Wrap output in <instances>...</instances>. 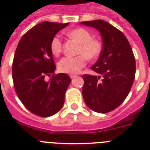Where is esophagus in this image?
I'll list each match as a JSON object with an SVG mask.
<instances>
[{"mask_svg": "<svg viewBox=\"0 0 150 150\" xmlns=\"http://www.w3.org/2000/svg\"><path fill=\"white\" fill-rule=\"evenodd\" d=\"M70 78H72V79H73V78H76V75H73V74H72V75H70Z\"/></svg>", "mask_w": 150, "mask_h": 150, "instance_id": "esophagus-1", "label": "esophagus"}]
</instances>
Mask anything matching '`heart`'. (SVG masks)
<instances>
[{"label": "heart", "mask_w": 150, "mask_h": 150, "mask_svg": "<svg viewBox=\"0 0 150 150\" xmlns=\"http://www.w3.org/2000/svg\"><path fill=\"white\" fill-rule=\"evenodd\" d=\"M70 38L74 39L78 43V53L76 57H64L58 63L60 72L69 74L79 72L87 63V57L94 59L100 54L102 49V43L99 40L93 39L92 34L84 28H76L68 33ZM51 51L55 56H58L62 52L63 44L60 36H54L51 42Z\"/></svg>", "instance_id": "b5f03b06"}]
</instances>
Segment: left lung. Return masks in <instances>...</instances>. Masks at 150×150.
<instances>
[{"label":"left lung","instance_id":"8db88e82","mask_svg":"<svg viewBox=\"0 0 150 150\" xmlns=\"http://www.w3.org/2000/svg\"><path fill=\"white\" fill-rule=\"evenodd\" d=\"M102 36L103 48L91 69L101 76L83 75L82 94L86 105L98 113L117 108L129 95L135 77V60L125 35L102 20L82 21Z\"/></svg>","mask_w":150,"mask_h":150}]
</instances>
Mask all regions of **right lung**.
Masks as SVG:
<instances>
[{
	"instance_id": "right-lung-1",
	"label": "right lung",
	"mask_w": 150,
	"mask_h": 150,
	"mask_svg": "<svg viewBox=\"0 0 150 150\" xmlns=\"http://www.w3.org/2000/svg\"><path fill=\"white\" fill-rule=\"evenodd\" d=\"M69 23L43 21L21 37L12 67L16 94L28 110L39 117H50L63 107L65 93L71 82L67 74L53 75L56 66L51 42Z\"/></svg>"
}]
</instances>
